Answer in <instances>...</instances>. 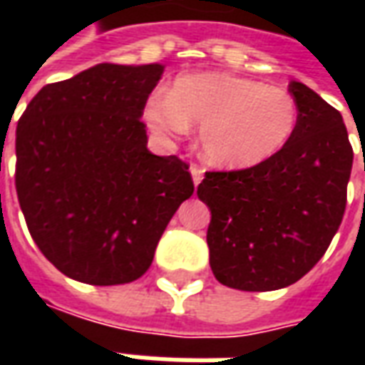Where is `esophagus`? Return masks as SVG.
Segmentation results:
<instances>
[{"label": "esophagus", "mask_w": 365, "mask_h": 365, "mask_svg": "<svg viewBox=\"0 0 365 365\" xmlns=\"http://www.w3.org/2000/svg\"><path fill=\"white\" fill-rule=\"evenodd\" d=\"M191 178H193V183L199 185L201 180H203V168H199L197 164H193V166H191Z\"/></svg>", "instance_id": "obj_1"}]
</instances>
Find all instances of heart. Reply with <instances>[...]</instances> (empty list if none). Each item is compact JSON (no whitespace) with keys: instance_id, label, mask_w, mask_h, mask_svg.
Returning <instances> with one entry per match:
<instances>
[{"instance_id":"b5f03b06","label":"heart","mask_w":365,"mask_h":365,"mask_svg":"<svg viewBox=\"0 0 365 365\" xmlns=\"http://www.w3.org/2000/svg\"><path fill=\"white\" fill-rule=\"evenodd\" d=\"M144 119L164 136L201 125L207 162L227 170L260 166L279 154L297 128L299 107L289 91L225 72L180 76L172 91L152 93Z\"/></svg>"}]
</instances>
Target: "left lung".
<instances>
[{"instance_id":"1","label":"left lung","mask_w":365,"mask_h":365,"mask_svg":"<svg viewBox=\"0 0 365 365\" xmlns=\"http://www.w3.org/2000/svg\"><path fill=\"white\" fill-rule=\"evenodd\" d=\"M297 128L260 166L207 172L197 195L215 277L232 289L274 291L311 272L346 209L354 150L340 111L305 83L291 82Z\"/></svg>"}]
</instances>
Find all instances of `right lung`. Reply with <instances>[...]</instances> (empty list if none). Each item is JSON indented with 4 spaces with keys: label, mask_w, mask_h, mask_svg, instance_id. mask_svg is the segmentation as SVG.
I'll return each mask as SVG.
<instances>
[{
    "label": "right lung",
    "mask_w": 365,
    "mask_h": 365,
    "mask_svg": "<svg viewBox=\"0 0 365 365\" xmlns=\"http://www.w3.org/2000/svg\"><path fill=\"white\" fill-rule=\"evenodd\" d=\"M162 64H97L38 91L17 123L15 187L29 232L62 274L119 285L150 268L193 193L190 166L146 148Z\"/></svg>",
    "instance_id": "obj_1"
}]
</instances>
